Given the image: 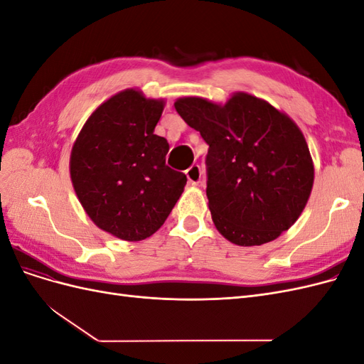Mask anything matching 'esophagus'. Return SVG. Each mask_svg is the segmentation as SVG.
Listing matches in <instances>:
<instances>
[{
	"label": "esophagus",
	"mask_w": 364,
	"mask_h": 364,
	"mask_svg": "<svg viewBox=\"0 0 364 364\" xmlns=\"http://www.w3.org/2000/svg\"><path fill=\"white\" fill-rule=\"evenodd\" d=\"M185 174H186V178H188V182L191 185H197L202 179V170H200L199 165H191V167L185 171Z\"/></svg>",
	"instance_id": "obj_1"
}]
</instances>
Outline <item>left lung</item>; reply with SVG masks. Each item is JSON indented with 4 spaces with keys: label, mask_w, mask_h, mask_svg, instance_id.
<instances>
[{
    "label": "left lung",
    "mask_w": 364,
    "mask_h": 364,
    "mask_svg": "<svg viewBox=\"0 0 364 364\" xmlns=\"http://www.w3.org/2000/svg\"><path fill=\"white\" fill-rule=\"evenodd\" d=\"M174 107L209 146L206 196L213 222L226 240L261 246L299 218L314 167L302 132L287 115L246 92L223 106L185 97Z\"/></svg>",
    "instance_id": "8db88e82"
}]
</instances>
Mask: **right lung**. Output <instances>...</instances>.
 Segmentation results:
<instances>
[{
    "label": "right lung",
    "mask_w": 364,
    "mask_h": 364,
    "mask_svg": "<svg viewBox=\"0 0 364 364\" xmlns=\"http://www.w3.org/2000/svg\"><path fill=\"white\" fill-rule=\"evenodd\" d=\"M162 111V100L126 90L95 109L74 142L75 194L92 222L117 238L155 234L183 193L186 176L165 164L168 142L153 134Z\"/></svg>",
    "instance_id": "add662e5"
}]
</instances>
